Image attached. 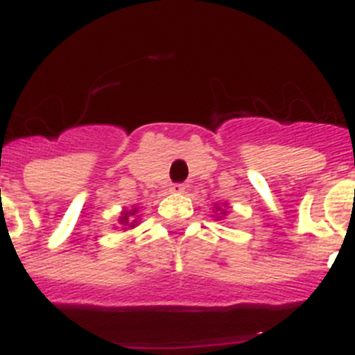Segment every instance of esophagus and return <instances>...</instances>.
<instances>
[{"mask_svg": "<svg viewBox=\"0 0 355 355\" xmlns=\"http://www.w3.org/2000/svg\"><path fill=\"white\" fill-rule=\"evenodd\" d=\"M187 186H184V184H173L171 186V193H177V195H180V193H184L186 191Z\"/></svg>", "mask_w": 355, "mask_h": 355, "instance_id": "1", "label": "esophagus"}]
</instances>
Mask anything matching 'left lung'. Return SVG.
Listing matches in <instances>:
<instances>
[{"label": "left lung", "mask_w": 355, "mask_h": 355, "mask_svg": "<svg viewBox=\"0 0 355 355\" xmlns=\"http://www.w3.org/2000/svg\"><path fill=\"white\" fill-rule=\"evenodd\" d=\"M216 211H220V207H216ZM221 214H225V211H221Z\"/></svg>", "instance_id": "8db88e82"}]
</instances>
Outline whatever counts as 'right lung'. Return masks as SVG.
Segmentation results:
<instances>
[{
  "label": "right lung",
  "instance_id": "add662e5",
  "mask_svg": "<svg viewBox=\"0 0 355 355\" xmlns=\"http://www.w3.org/2000/svg\"><path fill=\"white\" fill-rule=\"evenodd\" d=\"M135 214H137V209L121 212V218H119V221H121V225H125V227H130V229H134L135 225H137V218H135V220H132V218H134Z\"/></svg>",
  "mask_w": 355,
  "mask_h": 355
}]
</instances>
